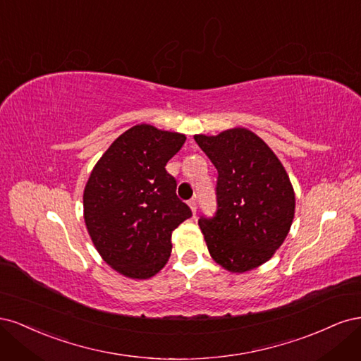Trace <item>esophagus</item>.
<instances>
[{
    "instance_id": "34e87169",
    "label": "esophagus",
    "mask_w": 361,
    "mask_h": 361,
    "mask_svg": "<svg viewBox=\"0 0 361 361\" xmlns=\"http://www.w3.org/2000/svg\"><path fill=\"white\" fill-rule=\"evenodd\" d=\"M188 204H190V207H191L192 214H195V211H197V199H191V200L188 202Z\"/></svg>"
}]
</instances>
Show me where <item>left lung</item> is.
Instances as JSON below:
<instances>
[{"mask_svg": "<svg viewBox=\"0 0 361 361\" xmlns=\"http://www.w3.org/2000/svg\"><path fill=\"white\" fill-rule=\"evenodd\" d=\"M194 140L218 171L216 212L199 220L207 250L227 271L255 269L289 233L295 194L288 173L265 141L245 128Z\"/></svg>", "mask_w": 361, "mask_h": 361, "instance_id": "8db88e82", "label": "left lung"}]
</instances>
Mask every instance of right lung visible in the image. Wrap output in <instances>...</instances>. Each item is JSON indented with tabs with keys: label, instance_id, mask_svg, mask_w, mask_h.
Listing matches in <instances>:
<instances>
[{
	"label": "right lung",
	"instance_id": "obj_1",
	"mask_svg": "<svg viewBox=\"0 0 361 361\" xmlns=\"http://www.w3.org/2000/svg\"><path fill=\"white\" fill-rule=\"evenodd\" d=\"M185 140L150 125L133 126L108 147L87 180V231L106 264L129 279H150L162 269L171 232L192 215L166 170Z\"/></svg>",
	"mask_w": 361,
	"mask_h": 361
}]
</instances>
